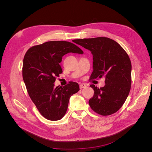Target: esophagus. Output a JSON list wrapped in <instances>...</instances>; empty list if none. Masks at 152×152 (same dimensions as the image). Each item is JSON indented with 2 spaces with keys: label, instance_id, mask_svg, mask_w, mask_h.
<instances>
[{
  "label": "esophagus",
  "instance_id": "1",
  "mask_svg": "<svg viewBox=\"0 0 152 152\" xmlns=\"http://www.w3.org/2000/svg\"><path fill=\"white\" fill-rule=\"evenodd\" d=\"M86 87V84H81L80 85H79V87H80V89H82L83 88H85V87Z\"/></svg>",
  "mask_w": 152,
  "mask_h": 152
}]
</instances>
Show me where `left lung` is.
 I'll return each instance as SVG.
<instances>
[{"label":"left lung","mask_w":152,"mask_h":152,"mask_svg":"<svg viewBox=\"0 0 152 152\" xmlns=\"http://www.w3.org/2000/svg\"><path fill=\"white\" fill-rule=\"evenodd\" d=\"M76 43L91 52L93 71L90 79L104 77V87L92 84L94 96L89 100L91 108L97 113L113 114L123 106L131 85V62L123 47L114 40L99 37L76 39Z\"/></svg>","instance_id":"8db88e82"}]
</instances>
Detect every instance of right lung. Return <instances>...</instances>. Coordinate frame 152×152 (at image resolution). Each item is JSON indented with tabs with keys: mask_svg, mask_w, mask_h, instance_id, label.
<instances>
[{
	"mask_svg": "<svg viewBox=\"0 0 152 152\" xmlns=\"http://www.w3.org/2000/svg\"><path fill=\"white\" fill-rule=\"evenodd\" d=\"M68 53L83 51L69 42L49 41L31 47L24 57L23 78L28 93L40 113L50 121L64 116L70 97L79 91L75 82L63 87L54 85L55 77L63 72L59 63Z\"/></svg>",
	"mask_w": 152,
	"mask_h": 152,
	"instance_id": "obj_1",
	"label": "right lung"
}]
</instances>
